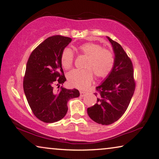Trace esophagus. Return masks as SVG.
<instances>
[{
    "mask_svg": "<svg viewBox=\"0 0 159 159\" xmlns=\"http://www.w3.org/2000/svg\"><path fill=\"white\" fill-rule=\"evenodd\" d=\"M80 96H82V97H83V96H85L86 92H84V91H80Z\"/></svg>",
    "mask_w": 159,
    "mask_h": 159,
    "instance_id": "1",
    "label": "esophagus"
}]
</instances>
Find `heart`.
<instances>
[{
    "label": "heart",
    "mask_w": 159,
    "mask_h": 159,
    "mask_svg": "<svg viewBox=\"0 0 159 159\" xmlns=\"http://www.w3.org/2000/svg\"><path fill=\"white\" fill-rule=\"evenodd\" d=\"M80 54L87 57L83 70H74L67 74L68 83L78 89H85L93 80V73L97 78L107 76L112 71L115 58L110 49L102 48L98 44L93 43H84L78 47ZM74 53L69 48H65L61 52V63L65 70L72 67Z\"/></svg>",
    "instance_id": "obj_1"
}]
</instances>
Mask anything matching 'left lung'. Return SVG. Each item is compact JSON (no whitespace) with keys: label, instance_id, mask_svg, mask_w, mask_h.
I'll list each match as a JSON object with an SVG mask.
<instances>
[{"label":"left lung","instance_id":"1","mask_svg":"<svg viewBox=\"0 0 159 159\" xmlns=\"http://www.w3.org/2000/svg\"><path fill=\"white\" fill-rule=\"evenodd\" d=\"M115 54L112 71L103 83L96 87V103L88 108L90 119L101 125H110L123 116L135 90L133 65L122 47L110 37Z\"/></svg>","mask_w":159,"mask_h":159}]
</instances>
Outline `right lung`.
<instances>
[{"mask_svg": "<svg viewBox=\"0 0 159 159\" xmlns=\"http://www.w3.org/2000/svg\"><path fill=\"white\" fill-rule=\"evenodd\" d=\"M71 41V38L60 35L49 37L34 49L27 61L24 92L32 112L43 122L61 120L67 114L68 101L80 96L76 89H54L66 80L61 54Z\"/></svg>", "mask_w": 159, "mask_h": 159, "instance_id": "obj_1", "label": "right lung"}]
</instances>
